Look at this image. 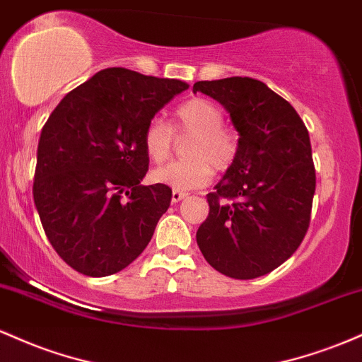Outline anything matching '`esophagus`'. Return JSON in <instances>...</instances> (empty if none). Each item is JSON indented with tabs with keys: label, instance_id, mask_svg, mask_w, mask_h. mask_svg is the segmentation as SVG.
<instances>
[{
	"label": "esophagus",
	"instance_id": "obj_1",
	"mask_svg": "<svg viewBox=\"0 0 362 362\" xmlns=\"http://www.w3.org/2000/svg\"><path fill=\"white\" fill-rule=\"evenodd\" d=\"M186 197H188V194L182 193V192H173V202H174V203H177V202L185 200Z\"/></svg>",
	"mask_w": 362,
	"mask_h": 362
}]
</instances>
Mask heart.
Returning a JSON list of instances; mask_svg holds the SVG:
<instances>
[{"label": "heart", "instance_id": "1", "mask_svg": "<svg viewBox=\"0 0 362 362\" xmlns=\"http://www.w3.org/2000/svg\"><path fill=\"white\" fill-rule=\"evenodd\" d=\"M173 128L177 133H193L186 147L189 159L170 162L153 170L150 177L157 185L174 192L198 189L212 180L214 169L224 173L234 164L239 152L238 135L224 127V112L212 100L194 97L177 105ZM173 141V129L160 117H152L141 133V144L153 162L168 159Z\"/></svg>", "mask_w": 362, "mask_h": 362}]
</instances>
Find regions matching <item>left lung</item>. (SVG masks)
Segmentation results:
<instances>
[{"label":"left lung","instance_id":"8db88e82","mask_svg":"<svg viewBox=\"0 0 362 362\" xmlns=\"http://www.w3.org/2000/svg\"><path fill=\"white\" fill-rule=\"evenodd\" d=\"M193 92L218 100L239 133V152L206 194L210 212L197 243L215 270L257 279L292 257L308 233L315 164L308 129L296 109L247 76L197 82Z\"/></svg>","mask_w":362,"mask_h":362}]
</instances>
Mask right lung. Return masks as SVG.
Listing matches in <instances>:
<instances>
[{
    "instance_id": "obj_1",
    "label": "right lung",
    "mask_w": 362,
    "mask_h": 362,
    "mask_svg": "<svg viewBox=\"0 0 362 362\" xmlns=\"http://www.w3.org/2000/svg\"><path fill=\"white\" fill-rule=\"evenodd\" d=\"M188 88L127 68H105L73 88L40 132L34 202L51 246L73 270L105 277L147 247L173 189L144 186L141 133Z\"/></svg>"
}]
</instances>
